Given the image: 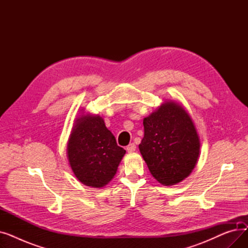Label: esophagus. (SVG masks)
I'll return each mask as SVG.
<instances>
[{"label": "esophagus", "mask_w": 248, "mask_h": 248, "mask_svg": "<svg viewBox=\"0 0 248 248\" xmlns=\"http://www.w3.org/2000/svg\"><path fill=\"white\" fill-rule=\"evenodd\" d=\"M136 149H137V147H136V145L134 144V142H132V144H129V145L126 147V151H127L128 153H133V152H135V151H136Z\"/></svg>", "instance_id": "obj_1"}]
</instances>
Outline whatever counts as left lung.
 <instances>
[{"mask_svg":"<svg viewBox=\"0 0 248 248\" xmlns=\"http://www.w3.org/2000/svg\"><path fill=\"white\" fill-rule=\"evenodd\" d=\"M140 152L161 184L179 183L197 163L200 140L190 115L180 104L166 102L144 119Z\"/></svg>","mask_w":248,"mask_h":248,"instance_id":"left-lung-1","label":"left lung"}]
</instances>
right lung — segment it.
Wrapping results in <instances>:
<instances>
[{
	"label": "right lung",
	"mask_w": 248,
	"mask_h": 248,
	"mask_svg": "<svg viewBox=\"0 0 248 248\" xmlns=\"http://www.w3.org/2000/svg\"><path fill=\"white\" fill-rule=\"evenodd\" d=\"M76 122L67 147L70 167L84 185L103 187L115 175L125 151L100 116L86 115Z\"/></svg>",
	"instance_id": "obj_1"
}]
</instances>
